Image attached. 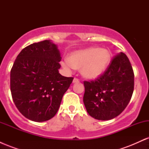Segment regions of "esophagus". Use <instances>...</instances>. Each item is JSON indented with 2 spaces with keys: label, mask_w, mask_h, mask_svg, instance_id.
<instances>
[{
  "label": "esophagus",
  "mask_w": 149,
  "mask_h": 149,
  "mask_svg": "<svg viewBox=\"0 0 149 149\" xmlns=\"http://www.w3.org/2000/svg\"><path fill=\"white\" fill-rule=\"evenodd\" d=\"M78 82H79V79H78V78H73V83H78Z\"/></svg>",
  "instance_id": "34e87169"
}]
</instances>
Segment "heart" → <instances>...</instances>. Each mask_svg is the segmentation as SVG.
<instances>
[{"instance_id": "1", "label": "heart", "mask_w": 149, "mask_h": 149, "mask_svg": "<svg viewBox=\"0 0 149 149\" xmlns=\"http://www.w3.org/2000/svg\"><path fill=\"white\" fill-rule=\"evenodd\" d=\"M111 59V54L109 49L94 47L73 52L69 58L61 61V65L68 71L80 68L83 77L95 79L105 72Z\"/></svg>"}]
</instances>
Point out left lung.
<instances>
[{
  "label": "left lung",
  "instance_id": "1",
  "mask_svg": "<svg viewBox=\"0 0 149 149\" xmlns=\"http://www.w3.org/2000/svg\"><path fill=\"white\" fill-rule=\"evenodd\" d=\"M134 72L127 55L113 58L102 76L84 81L85 109L94 118L109 120L121 113L129 104L134 90Z\"/></svg>",
  "mask_w": 149,
  "mask_h": 149
}]
</instances>
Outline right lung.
Masks as SVG:
<instances>
[{
	"label": "right lung",
	"mask_w": 149,
	"mask_h": 149,
	"mask_svg": "<svg viewBox=\"0 0 149 149\" xmlns=\"http://www.w3.org/2000/svg\"><path fill=\"white\" fill-rule=\"evenodd\" d=\"M61 55L57 45L49 40L24 48L10 71V90L19 112L35 122L55 116L72 77L59 73Z\"/></svg>",
	"instance_id": "right-lung-1"
}]
</instances>
